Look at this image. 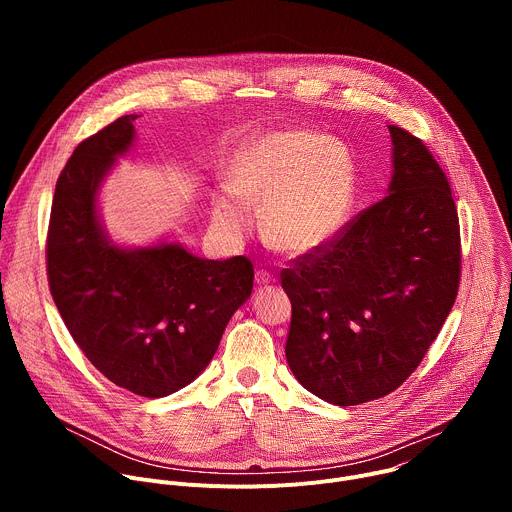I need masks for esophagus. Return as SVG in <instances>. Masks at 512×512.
Wrapping results in <instances>:
<instances>
[{
	"label": "esophagus",
	"instance_id": "1",
	"mask_svg": "<svg viewBox=\"0 0 512 512\" xmlns=\"http://www.w3.org/2000/svg\"><path fill=\"white\" fill-rule=\"evenodd\" d=\"M277 279H275V275L273 273H269V271H257L255 273V283H257V287H269V285H273Z\"/></svg>",
	"mask_w": 512,
	"mask_h": 512
}]
</instances>
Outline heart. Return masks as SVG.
<instances>
[{"mask_svg": "<svg viewBox=\"0 0 512 512\" xmlns=\"http://www.w3.org/2000/svg\"><path fill=\"white\" fill-rule=\"evenodd\" d=\"M231 190L212 200V223L241 235L251 206H263L265 239L289 253L328 247L348 225L356 198L354 162L342 143L308 129L269 131L249 139L229 170Z\"/></svg>", "mask_w": 512, "mask_h": 512, "instance_id": "obj_1", "label": "heart"}]
</instances>
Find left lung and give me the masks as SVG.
I'll list each match as a JSON object with an SVG mask.
<instances>
[{
	"mask_svg": "<svg viewBox=\"0 0 512 512\" xmlns=\"http://www.w3.org/2000/svg\"><path fill=\"white\" fill-rule=\"evenodd\" d=\"M393 174L383 200L324 249L281 271L291 302L294 377L348 407L401 387L440 334L460 285V223L450 182L409 131L389 125Z\"/></svg>",
	"mask_w": 512,
	"mask_h": 512,
	"instance_id": "8db88e82",
	"label": "left lung"
}]
</instances>
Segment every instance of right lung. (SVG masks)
Returning <instances> with one entry per match:
<instances>
[{"mask_svg":"<svg viewBox=\"0 0 512 512\" xmlns=\"http://www.w3.org/2000/svg\"><path fill=\"white\" fill-rule=\"evenodd\" d=\"M135 119L123 115L81 141L60 172L46 269L54 304L93 367L117 387L158 399L208 367L251 296L253 263L202 259L180 243L119 247L109 239L99 188L131 150Z\"/></svg>","mask_w":512,"mask_h":512,"instance_id":"1","label":"right lung"}]
</instances>
